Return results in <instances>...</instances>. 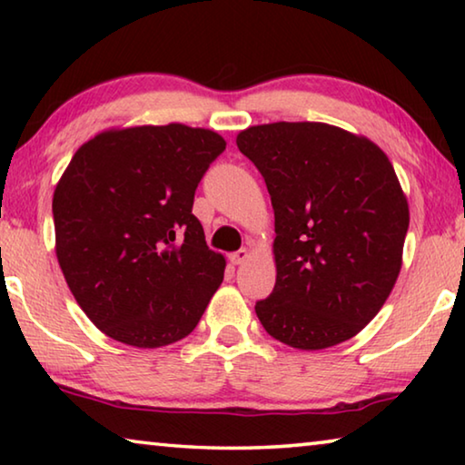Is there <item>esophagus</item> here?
Returning <instances> with one entry per match:
<instances>
[{
  "mask_svg": "<svg viewBox=\"0 0 465 465\" xmlns=\"http://www.w3.org/2000/svg\"><path fill=\"white\" fill-rule=\"evenodd\" d=\"M248 256H250V252H248L246 248H242V250H238V252H232V254H230V262L235 264V266L243 264V262L248 261Z\"/></svg>",
  "mask_w": 465,
  "mask_h": 465,
  "instance_id": "esophagus-1",
  "label": "esophagus"
}]
</instances>
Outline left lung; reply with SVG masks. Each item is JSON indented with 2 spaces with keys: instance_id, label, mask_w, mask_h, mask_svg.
Masks as SVG:
<instances>
[{
  "instance_id": "left-lung-1",
  "label": "left lung",
  "mask_w": 465,
  "mask_h": 465,
  "mask_svg": "<svg viewBox=\"0 0 465 465\" xmlns=\"http://www.w3.org/2000/svg\"><path fill=\"white\" fill-rule=\"evenodd\" d=\"M274 209L272 293L256 302L266 332L293 349H328L361 332L402 266L408 203L380 147L326 123L242 131Z\"/></svg>"
}]
</instances>
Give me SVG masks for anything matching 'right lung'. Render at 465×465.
Masks as SVG:
<instances>
[{
  "label": "right lung",
  "mask_w": 465,
  "mask_h": 465,
  "mask_svg": "<svg viewBox=\"0 0 465 465\" xmlns=\"http://www.w3.org/2000/svg\"><path fill=\"white\" fill-rule=\"evenodd\" d=\"M222 135L186 124L104 131L77 149L53 196L57 261L106 336L157 349L193 332L225 258L193 215Z\"/></svg>",
  "instance_id": "add662e5"
}]
</instances>
